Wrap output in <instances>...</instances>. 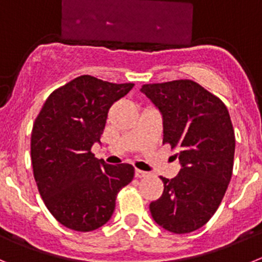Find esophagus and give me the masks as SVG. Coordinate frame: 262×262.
Wrapping results in <instances>:
<instances>
[{"instance_id": "34e87169", "label": "esophagus", "mask_w": 262, "mask_h": 262, "mask_svg": "<svg viewBox=\"0 0 262 262\" xmlns=\"http://www.w3.org/2000/svg\"><path fill=\"white\" fill-rule=\"evenodd\" d=\"M134 175H136V178L142 179V178H146V176H148V173L146 171H142V169H136Z\"/></svg>"}]
</instances>
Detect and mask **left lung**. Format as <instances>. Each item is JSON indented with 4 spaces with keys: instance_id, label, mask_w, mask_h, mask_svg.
Instances as JSON below:
<instances>
[{
    "instance_id": "8db88e82",
    "label": "left lung",
    "mask_w": 262,
    "mask_h": 262,
    "mask_svg": "<svg viewBox=\"0 0 262 262\" xmlns=\"http://www.w3.org/2000/svg\"><path fill=\"white\" fill-rule=\"evenodd\" d=\"M141 93L159 110L163 143L181 169L162 178L163 194L150 204L152 219L173 234H188L214 215L232 175L235 134L223 102L189 79L143 84Z\"/></svg>"
}]
</instances>
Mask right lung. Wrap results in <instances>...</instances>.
I'll return each instance as SVG.
<instances>
[{
    "mask_svg": "<svg viewBox=\"0 0 262 262\" xmlns=\"http://www.w3.org/2000/svg\"><path fill=\"white\" fill-rule=\"evenodd\" d=\"M133 86L82 75L53 91L35 120L31 159L37 189L52 215L70 230L89 232L105 225L119 190L133 180V166H111L91 152L100 143L111 105Z\"/></svg>",
    "mask_w": 262,
    "mask_h": 262,
    "instance_id": "obj_1",
    "label": "right lung"
}]
</instances>
